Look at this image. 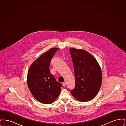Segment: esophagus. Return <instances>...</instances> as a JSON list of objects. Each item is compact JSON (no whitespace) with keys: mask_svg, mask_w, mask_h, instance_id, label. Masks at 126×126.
Returning <instances> with one entry per match:
<instances>
[{"mask_svg":"<svg viewBox=\"0 0 126 126\" xmlns=\"http://www.w3.org/2000/svg\"><path fill=\"white\" fill-rule=\"evenodd\" d=\"M62 85H63V86H64V87H65V86H66V83H65V82H63V83H62Z\"/></svg>","mask_w":126,"mask_h":126,"instance_id":"1","label":"esophagus"}]
</instances>
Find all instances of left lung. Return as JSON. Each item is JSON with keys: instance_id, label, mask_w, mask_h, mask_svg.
<instances>
[{"instance_id": "1", "label": "left lung", "mask_w": 126, "mask_h": 126, "mask_svg": "<svg viewBox=\"0 0 126 126\" xmlns=\"http://www.w3.org/2000/svg\"><path fill=\"white\" fill-rule=\"evenodd\" d=\"M69 52L75 77V87L70 93L80 102L90 101L96 96L102 84L101 68L96 59L87 51L70 48Z\"/></svg>"}]
</instances>
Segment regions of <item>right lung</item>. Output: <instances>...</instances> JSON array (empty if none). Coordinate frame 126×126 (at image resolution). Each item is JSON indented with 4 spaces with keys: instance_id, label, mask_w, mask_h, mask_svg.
<instances>
[{
    "instance_id": "right-lung-1",
    "label": "right lung",
    "mask_w": 126,
    "mask_h": 126,
    "mask_svg": "<svg viewBox=\"0 0 126 126\" xmlns=\"http://www.w3.org/2000/svg\"><path fill=\"white\" fill-rule=\"evenodd\" d=\"M59 49L54 48L37 59L30 66L27 84L32 95L39 102L50 104L59 96L62 84L50 73V61Z\"/></svg>"
}]
</instances>
